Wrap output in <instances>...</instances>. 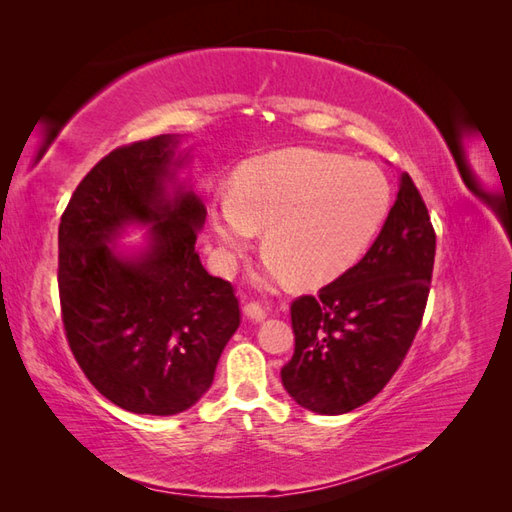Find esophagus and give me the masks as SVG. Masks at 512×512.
<instances>
[{"instance_id": "1", "label": "esophagus", "mask_w": 512, "mask_h": 512, "mask_svg": "<svg viewBox=\"0 0 512 512\" xmlns=\"http://www.w3.org/2000/svg\"><path fill=\"white\" fill-rule=\"evenodd\" d=\"M244 314L253 321H264L268 317V310L259 301H248L244 303Z\"/></svg>"}]
</instances>
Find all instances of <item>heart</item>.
<instances>
[{
    "label": "heart",
    "instance_id": "heart-1",
    "mask_svg": "<svg viewBox=\"0 0 512 512\" xmlns=\"http://www.w3.org/2000/svg\"><path fill=\"white\" fill-rule=\"evenodd\" d=\"M391 209V184L367 162L312 149L253 158L237 169L233 198L211 206L226 253H239L266 228L270 273L323 284L352 268L372 246Z\"/></svg>",
    "mask_w": 512,
    "mask_h": 512
}]
</instances>
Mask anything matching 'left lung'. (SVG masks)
I'll return each instance as SVG.
<instances>
[{"instance_id": "obj_1", "label": "left lung", "mask_w": 512, "mask_h": 512, "mask_svg": "<svg viewBox=\"0 0 512 512\" xmlns=\"http://www.w3.org/2000/svg\"><path fill=\"white\" fill-rule=\"evenodd\" d=\"M436 231L402 173L383 231L361 262L290 303L295 354L281 383L301 407L339 416L383 391L405 361L427 308Z\"/></svg>"}]
</instances>
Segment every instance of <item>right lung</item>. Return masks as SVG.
Listing matches in <instances>:
<instances>
[{
	"label": "right lung",
	"instance_id": "add662e5",
	"mask_svg": "<svg viewBox=\"0 0 512 512\" xmlns=\"http://www.w3.org/2000/svg\"><path fill=\"white\" fill-rule=\"evenodd\" d=\"M173 136L116 147L90 169L59 224V301L65 339L90 383L134 413L173 416L213 383L242 321L231 281L206 273L195 239L204 204L165 195ZM154 223L152 244L121 260L106 244L129 221Z\"/></svg>",
	"mask_w": 512,
	"mask_h": 512
}]
</instances>
